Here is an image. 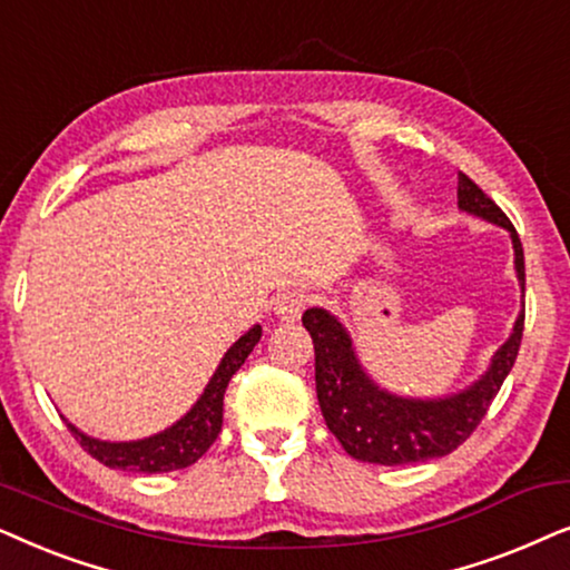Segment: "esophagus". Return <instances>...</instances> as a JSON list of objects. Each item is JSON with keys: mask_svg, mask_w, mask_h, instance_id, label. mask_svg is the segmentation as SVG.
Listing matches in <instances>:
<instances>
[{"mask_svg": "<svg viewBox=\"0 0 570 570\" xmlns=\"http://www.w3.org/2000/svg\"><path fill=\"white\" fill-rule=\"evenodd\" d=\"M307 307V294L299 289L284 292L273 299V313H276L281 321H297V317L305 313Z\"/></svg>", "mask_w": 570, "mask_h": 570, "instance_id": "1", "label": "esophagus"}]
</instances>
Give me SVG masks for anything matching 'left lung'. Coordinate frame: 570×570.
I'll use <instances>...</instances> for the list:
<instances>
[{"mask_svg":"<svg viewBox=\"0 0 570 570\" xmlns=\"http://www.w3.org/2000/svg\"><path fill=\"white\" fill-rule=\"evenodd\" d=\"M459 206L511 232L515 273L523 289L527 271H523L519 234L503 210L495 206V200H490L464 171L459 174ZM302 325L309 331L315 344V391L321 412L341 449L367 464L401 466L449 456L476 430L519 354L523 313L513 325L511 338L498 348L488 373L469 391L438 401L399 399L377 389L362 373L352 352V338L325 309H307L302 315Z\"/></svg>","mask_w":570,"mask_h":570,"instance_id":"8db88e82","label":"left lung"}]
</instances>
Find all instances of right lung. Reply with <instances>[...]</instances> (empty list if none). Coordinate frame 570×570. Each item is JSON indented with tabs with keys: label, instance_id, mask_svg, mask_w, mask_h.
Returning a JSON list of instances; mask_svg holds the SVG:
<instances>
[{
	"label": "right lung",
	"instance_id": "obj_1",
	"mask_svg": "<svg viewBox=\"0 0 570 570\" xmlns=\"http://www.w3.org/2000/svg\"><path fill=\"white\" fill-rule=\"evenodd\" d=\"M257 341H261V325L247 331L224 354L222 364H218L214 377H210L206 393L197 399V404L177 424H171L169 430L158 432L154 438L138 440V443H104V440L82 435L70 422H67V428H70L75 440L82 445V451H88L90 456L109 469L158 474L193 466L214 445L218 432H222L226 385H229L232 375L245 364L247 354L253 352Z\"/></svg>",
	"mask_w": 570,
	"mask_h": 570
}]
</instances>
